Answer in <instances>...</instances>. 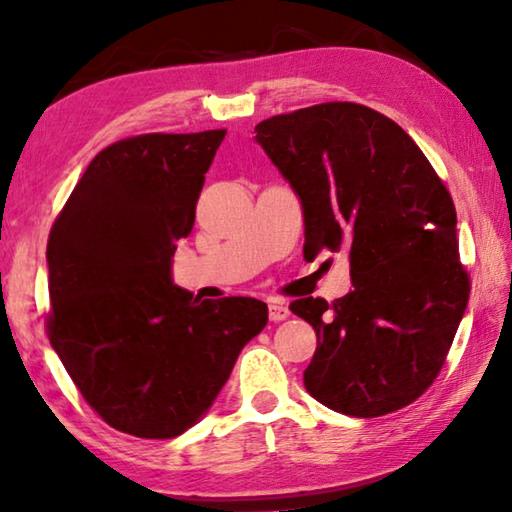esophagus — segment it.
Wrapping results in <instances>:
<instances>
[{"mask_svg":"<svg viewBox=\"0 0 512 512\" xmlns=\"http://www.w3.org/2000/svg\"><path fill=\"white\" fill-rule=\"evenodd\" d=\"M289 307L284 305V302H277V300H273L271 305H268V318L273 320V323H280V320H284V318H289Z\"/></svg>","mask_w":512,"mask_h":512,"instance_id":"34e87169","label":"esophagus"}]
</instances>
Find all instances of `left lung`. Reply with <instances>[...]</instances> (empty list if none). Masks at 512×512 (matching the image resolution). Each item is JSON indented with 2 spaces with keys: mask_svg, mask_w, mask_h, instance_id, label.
<instances>
[{
  "mask_svg": "<svg viewBox=\"0 0 512 512\" xmlns=\"http://www.w3.org/2000/svg\"><path fill=\"white\" fill-rule=\"evenodd\" d=\"M255 133L300 198L305 259L350 255L348 296L291 302L318 336L305 370L309 395L357 418L418 400L443 368L470 298L443 180L393 119L359 103L275 115Z\"/></svg>",
  "mask_w": 512,
  "mask_h": 512,
  "instance_id": "1",
  "label": "left lung"
}]
</instances>
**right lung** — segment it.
I'll return each mask as SVG.
<instances>
[{
	"label": "right lung",
	"instance_id": "1",
	"mask_svg": "<svg viewBox=\"0 0 512 512\" xmlns=\"http://www.w3.org/2000/svg\"><path fill=\"white\" fill-rule=\"evenodd\" d=\"M223 137L151 133L106 146L49 232L51 348L85 402L137 438L194 427L268 323L262 300H198L171 280Z\"/></svg>",
	"mask_w": 512,
	"mask_h": 512
}]
</instances>
